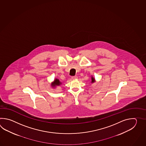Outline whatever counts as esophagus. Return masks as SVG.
I'll use <instances>...</instances> for the list:
<instances>
[{"mask_svg": "<svg viewBox=\"0 0 146 146\" xmlns=\"http://www.w3.org/2000/svg\"><path fill=\"white\" fill-rule=\"evenodd\" d=\"M72 79H73V80H74V79H77L78 77L77 76H72Z\"/></svg>", "mask_w": 146, "mask_h": 146, "instance_id": "esophagus-1", "label": "esophagus"}]
</instances>
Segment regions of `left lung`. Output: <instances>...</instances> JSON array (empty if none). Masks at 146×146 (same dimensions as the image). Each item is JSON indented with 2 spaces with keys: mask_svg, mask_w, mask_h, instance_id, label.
Listing matches in <instances>:
<instances>
[{
  "mask_svg": "<svg viewBox=\"0 0 146 146\" xmlns=\"http://www.w3.org/2000/svg\"><path fill=\"white\" fill-rule=\"evenodd\" d=\"M91 83H93V82H95V79L92 76V77H91Z\"/></svg>",
  "mask_w": 146,
  "mask_h": 146,
  "instance_id": "obj_1",
  "label": "left lung"
}]
</instances>
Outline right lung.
<instances>
[{"label":"right lung","mask_w":146,"mask_h":146,"mask_svg":"<svg viewBox=\"0 0 146 146\" xmlns=\"http://www.w3.org/2000/svg\"><path fill=\"white\" fill-rule=\"evenodd\" d=\"M61 84H62V82H61L60 81H59V79H55L54 80V82H52L51 86H52V87H53V88H55L56 86H59V85H60Z\"/></svg>","instance_id":"right-lung-1"}]
</instances>
